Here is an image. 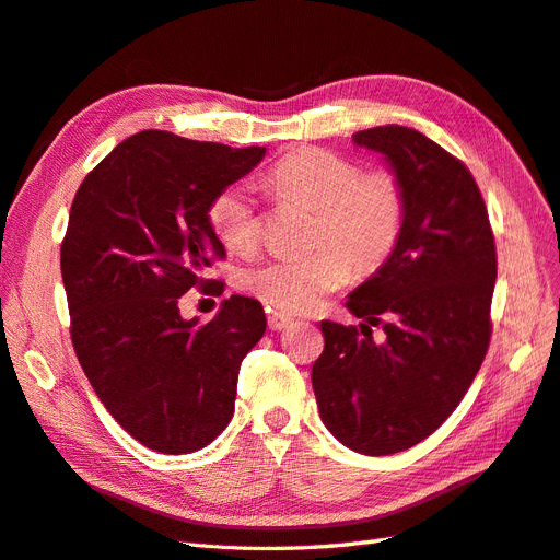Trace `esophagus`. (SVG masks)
Instances as JSON below:
<instances>
[{
  "label": "esophagus",
  "instance_id": "1",
  "mask_svg": "<svg viewBox=\"0 0 560 560\" xmlns=\"http://www.w3.org/2000/svg\"><path fill=\"white\" fill-rule=\"evenodd\" d=\"M292 325V317L290 315H284V313H278V311H273L268 315V327L273 329V331H282V329H287Z\"/></svg>",
  "mask_w": 560,
  "mask_h": 560
}]
</instances>
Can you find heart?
I'll list each match as a JSON object with an SVG mask.
<instances>
[{
    "label": "heart",
    "mask_w": 560,
    "mask_h": 560,
    "mask_svg": "<svg viewBox=\"0 0 560 560\" xmlns=\"http://www.w3.org/2000/svg\"><path fill=\"white\" fill-rule=\"evenodd\" d=\"M280 198L317 212L308 257H270L249 266L243 290L282 313L317 308L352 268L360 276L393 257L404 226V194L389 171L362 173V165L325 149H301L284 156L268 175ZM217 241L229 252H249L259 241L257 200L247 184L219 191L208 210Z\"/></svg>",
    "instance_id": "b5f03b06"
}]
</instances>
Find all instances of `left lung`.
Instances as JSON below:
<instances>
[{"mask_svg":"<svg viewBox=\"0 0 560 560\" xmlns=\"http://www.w3.org/2000/svg\"><path fill=\"white\" fill-rule=\"evenodd\" d=\"M352 142L385 156L401 184L399 243L346 308L322 319L313 389L327 430L354 453L389 455L428 439L455 411L486 358L498 278L493 229L463 161L425 135L378 126ZM381 324L376 345L370 327Z\"/></svg>","mask_w":560,"mask_h":560,"instance_id":"8db88e82","label":"left lung"}]
</instances>
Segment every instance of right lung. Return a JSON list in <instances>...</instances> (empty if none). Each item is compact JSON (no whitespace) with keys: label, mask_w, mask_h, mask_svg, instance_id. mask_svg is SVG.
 <instances>
[{"label":"right lung","mask_w":560,"mask_h":560,"mask_svg":"<svg viewBox=\"0 0 560 560\" xmlns=\"http://www.w3.org/2000/svg\"><path fill=\"white\" fill-rule=\"evenodd\" d=\"M264 154L142 130L74 196L60 247L72 346L105 409L151 451L194 453L226 430L241 362L266 331L261 303L238 294L208 325L179 315L194 287L224 292L206 278L226 257L208 210Z\"/></svg>","instance_id":"add662e5"}]
</instances>
